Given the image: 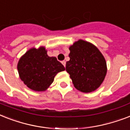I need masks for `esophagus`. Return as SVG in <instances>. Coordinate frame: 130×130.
Here are the masks:
<instances>
[{
    "label": "esophagus",
    "instance_id": "esophagus-1",
    "mask_svg": "<svg viewBox=\"0 0 130 130\" xmlns=\"http://www.w3.org/2000/svg\"><path fill=\"white\" fill-rule=\"evenodd\" d=\"M62 64H63V65H64V67H65V66H66V61H62Z\"/></svg>",
    "mask_w": 130,
    "mask_h": 130
}]
</instances>
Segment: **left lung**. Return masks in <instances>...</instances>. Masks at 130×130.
Instances as JSON below:
<instances>
[{
	"label": "left lung",
	"mask_w": 130,
	"mask_h": 130,
	"mask_svg": "<svg viewBox=\"0 0 130 130\" xmlns=\"http://www.w3.org/2000/svg\"><path fill=\"white\" fill-rule=\"evenodd\" d=\"M70 60L66 70L76 89L90 93L100 87L107 74V64L103 54L93 44L80 39L69 47Z\"/></svg>",
	"instance_id": "left-lung-1"
}]
</instances>
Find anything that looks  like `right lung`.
<instances>
[{
    "instance_id": "1",
    "label": "right lung",
    "mask_w": 130,
    "mask_h": 130,
    "mask_svg": "<svg viewBox=\"0 0 130 130\" xmlns=\"http://www.w3.org/2000/svg\"><path fill=\"white\" fill-rule=\"evenodd\" d=\"M20 78L35 91H44L54 80L55 76L64 71V66L56 57H50L44 47L31 48L20 58L17 64Z\"/></svg>"
}]
</instances>
